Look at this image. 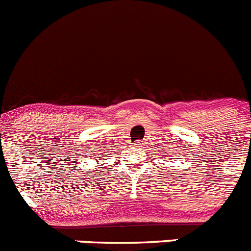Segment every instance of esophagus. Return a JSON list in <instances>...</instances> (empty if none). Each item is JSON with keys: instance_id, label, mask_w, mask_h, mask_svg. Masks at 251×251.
I'll use <instances>...</instances> for the list:
<instances>
[{"instance_id": "esophagus-1", "label": "esophagus", "mask_w": 251, "mask_h": 251, "mask_svg": "<svg viewBox=\"0 0 251 251\" xmlns=\"http://www.w3.org/2000/svg\"><path fill=\"white\" fill-rule=\"evenodd\" d=\"M141 145H143V141H136L135 143V146H138V148H140Z\"/></svg>"}]
</instances>
